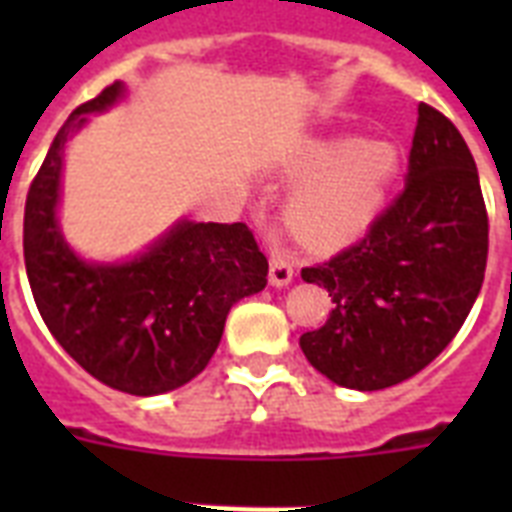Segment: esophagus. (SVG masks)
<instances>
[{"label":"esophagus","instance_id":"34e87169","mask_svg":"<svg viewBox=\"0 0 512 512\" xmlns=\"http://www.w3.org/2000/svg\"><path fill=\"white\" fill-rule=\"evenodd\" d=\"M273 244H271V271H268V281H271V287H287L292 276H295V265H292V257L284 247H281V241L276 239V233H273Z\"/></svg>","mask_w":512,"mask_h":512}]
</instances>
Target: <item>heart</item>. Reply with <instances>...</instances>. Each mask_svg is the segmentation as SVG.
<instances>
[{"instance_id": "heart-1", "label": "heart", "mask_w": 512, "mask_h": 512, "mask_svg": "<svg viewBox=\"0 0 512 512\" xmlns=\"http://www.w3.org/2000/svg\"><path fill=\"white\" fill-rule=\"evenodd\" d=\"M401 167L390 140H316L287 164L305 185L287 209L289 228L311 247H340L372 225Z\"/></svg>"}]
</instances>
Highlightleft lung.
I'll return each instance as SVG.
<instances>
[{
  "mask_svg": "<svg viewBox=\"0 0 512 512\" xmlns=\"http://www.w3.org/2000/svg\"><path fill=\"white\" fill-rule=\"evenodd\" d=\"M489 217L460 130L417 108L404 191L364 239L303 268L332 297L327 324L300 337L324 377L382 390L425 369L454 340L484 284Z\"/></svg>",
  "mask_w": 512,
  "mask_h": 512,
  "instance_id": "1",
  "label": "left lung"
}]
</instances>
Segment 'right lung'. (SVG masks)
I'll return each mask as SVG.
<instances>
[{"label": "right lung", "instance_id": "obj_1", "mask_svg": "<svg viewBox=\"0 0 512 512\" xmlns=\"http://www.w3.org/2000/svg\"><path fill=\"white\" fill-rule=\"evenodd\" d=\"M122 82L71 111L26 196L23 257L36 308L68 356L103 385L156 396L191 382L220 345L225 316L268 284L244 223H177L130 263H84L58 228L68 138L122 98Z\"/></svg>", "mask_w": 512, "mask_h": 512}]
</instances>
